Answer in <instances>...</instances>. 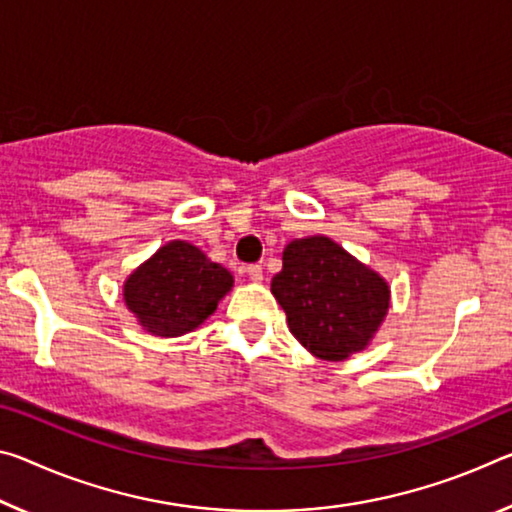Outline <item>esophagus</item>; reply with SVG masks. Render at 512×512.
I'll use <instances>...</instances> for the list:
<instances>
[{
  "mask_svg": "<svg viewBox=\"0 0 512 512\" xmlns=\"http://www.w3.org/2000/svg\"><path fill=\"white\" fill-rule=\"evenodd\" d=\"M246 273H248V278L253 280V282H259V280L264 278L262 266H259V264H248V266H246Z\"/></svg>",
  "mask_w": 512,
  "mask_h": 512,
  "instance_id": "esophagus-1",
  "label": "esophagus"
}]
</instances>
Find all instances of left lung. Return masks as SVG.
I'll return each mask as SVG.
<instances>
[{"mask_svg": "<svg viewBox=\"0 0 512 512\" xmlns=\"http://www.w3.org/2000/svg\"><path fill=\"white\" fill-rule=\"evenodd\" d=\"M271 291L291 335L321 360L362 351L389 307L387 282L328 237L291 241Z\"/></svg>", "mask_w": 512, "mask_h": 512, "instance_id": "1", "label": "left lung"}]
</instances>
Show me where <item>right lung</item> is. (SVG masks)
<instances>
[{"instance_id": "right-lung-1", "label": "right lung", "mask_w": 512, "mask_h": 512, "mask_svg": "<svg viewBox=\"0 0 512 512\" xmlns=\"http://www.w3.org/2000/svg\"><path fill=\"white\" fill-rule=\"evenodd\" d=\"M232 287V275L186 241H170L125 282V303L157 337L198 328Z\"/></svg>"}]
</instances>
